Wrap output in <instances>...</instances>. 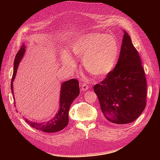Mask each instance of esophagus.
<instances>
[{"mask_svg":"<svg viewBox=\"0 0 160 160\" xmlns=\"http://www.w3.org/2000/svg\"><path fill=\"white\" fill-rule=\"evenodd\" d=\"M81 91H86L87 90H88V89H89V86H88V84H86V83H83V84L81 85Z\"/></svg>","mask_w":160,"mask_h":160,"instance_id":"esophagus-1","label":"esophagus"}]
</instances>
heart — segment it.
I'll list each match as a JSON object with an SVG mask.
<instances>
[{
    "mask_svg": "<svg viewBox=\"0 0 160 160\" xmlns=\"http://www.w3.org/2000/svg\"><path fill=\"white\" fill-rule=\"evenodd\" d=\"M71 50L75 55L83 58L86 70L98 77L113 71L119 55V45L115 38L99 32L87 33L78 37L71 44ZM62 57L65 62L74 63L67 51H62Z\"/></svg>",
    "mask_w": 160,
    "mask_h": 160,
    "instance_id": "obj_1",
    "label": "heart"
}]
</instances>
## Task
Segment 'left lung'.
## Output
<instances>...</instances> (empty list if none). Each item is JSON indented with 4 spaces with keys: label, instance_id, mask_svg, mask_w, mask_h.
I'll return each instance as SVG.
<instances>
[{
    "label": "left lung",
    "instance_id": "8db88e82",
    "mask_svg": "<svg viewBox=\"0 0 160 160\" xmlns=\"http://www.w3.org/2000/svg\"><path fill=\"white\" fill-rule=\"evenodd\" d=\"M123 32L117 65L94 86L104 117L115 124L134 122L146 105L147 83L142 61L129 35Z\"/></svg>",
    "mask_w": 160,
    "mask_h": 160
}]
</instances>
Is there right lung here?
<instances>
[{"label": "right lung", "instance_id": "1", "mask_svg": "<svg viewBox=\"0 0 160 160\" xmlns=\"http://www.w3.org/2000/svg\"><path fill=\"white\" fill-rule=\"evenodd\" d=\"M26 52V46L22 44L20 50L16 55L14 61V71L12 77L11 88L14 99L13 91V81L16 77L17 69ZM79 81L72 79L64 81L61 84L59 95V108L56 115L50 120L45 122H35L25 118V122L31 127L46 133H55L63 129L69 123V110L72 103L79 95ZM15 103V101H14Z\"/></svg>", "mask_w": 160, "mask_h": 160}]
</instances>
